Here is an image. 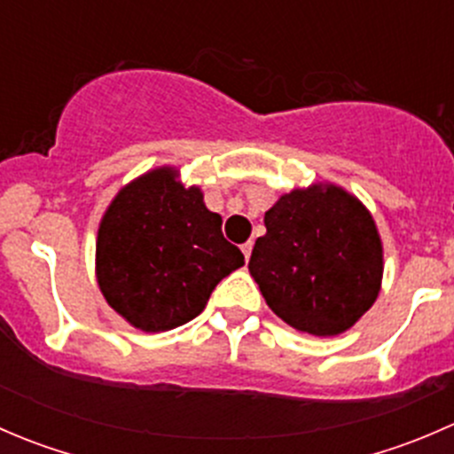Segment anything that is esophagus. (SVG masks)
Returning <instances> with one entry per match:
<instances>
[{"instance_id": "34e87169", "label": "esophagus", "mask_w": 454, "mask_h": 454, "mask_svg": "<svg viewBox=\"0 0 454 454\" xmlns=\"http://www.w3.org/2000/svg\"><path fill=\"white\" fill-rule=\"evenodd\" d=\"M253 241H246L244 246H241V253H244V256H246V261L250 259V254H253Z\"/></svg>"}]
</instances>
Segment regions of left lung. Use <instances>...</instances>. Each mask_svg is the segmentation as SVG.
Returning <instances> with one entry per match:
<instances>
[{"label": "left lung", "mask_w": 454, "mask_h": 454, "mask_svg": "<svg viewBox=\"0 0 454 454\" xmlns=\"http://www.w3.org/2000/svg\"><path fill=\"white\" fill-rule=\"evenodd\" d=\"M248 270L265 303L312 336L349 329L378 299L382 244L373 217L338 186L292 191L265 213Z\"/></svg>", "instance_id": "left-lung-1"}]
</instances>
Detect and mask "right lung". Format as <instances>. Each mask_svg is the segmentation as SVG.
<instances>
[{"label":"right lung","instance_id":"right-lung-1","mask_svg":"<svg viewBox=\"0 0 454 454\" xmlns=\"http://www.w3.org/2000/svg\"><path fill=\"white\" fill-rule=\"evenodd\" d=\"M244 265L222 217L168 167L145 173L109 204L96 241L107 303L142 332H167L204 312L217 283Z\"/></svg>","mask_w":454,"mask_h":454}]
</instances>
